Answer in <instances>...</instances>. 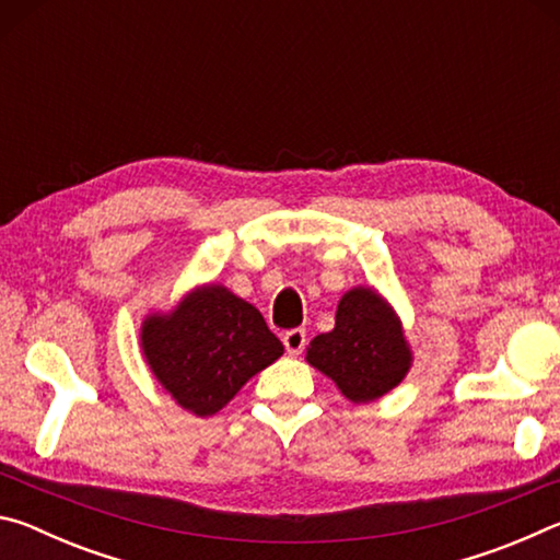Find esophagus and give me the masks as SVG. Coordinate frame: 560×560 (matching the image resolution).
<instances>
[{"label":"esophagus","mask_w":560,"mask_h":560,"mask_svg":"<svg viewBox=\"0 0 560 560\" xmlns=\"http://www.w3.org/2000/svg\"><path fill=\"white\" fill-rule=\"evenodd\" d=\"M283 348H287L289 355H301V350L306 348V330L303 328H291L283 334Z\"/></svg>","instance_id":"34e87169"}]
</instances>
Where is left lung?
Wrapping results in <instances>:
<instances>
[{
    "instance_id": "8db88e82",
    "label": "left lung",
    "mask_w": 560,
    "mask_h": 560,
    "mask_svg": "<svg viewBox=\"0 0 560 560\" xmlns=\"http://www.w3.org/2000/svg\"><path fill=\"white\" fill-rule=\"evenodd\" d=\"M306 360L350 402L365 405L405 381L412 350L387 299L373 287H355L340 296L334 330L311 340Z\"/></svg>"
}]
</instances>
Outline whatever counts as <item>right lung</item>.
I'll list each match as a JSON object with an SVG mask.
<instances>
[{"label": "right lung", "instance_id": "add662e5", "mask_svg": "<svg viewBox=\"0 0 560 560\" xmlns=\"http://www.w3.org/2000/svg\"><path fill=\"white\" fill-rule=\"evenodd\" d=\"M140 348L155 381L197 417L220 412L283 353L259 311L222 283H205L167 314L145 316Z\"/></svg>", "mask_w": 560, "mask_h": 560}]
</instances>
